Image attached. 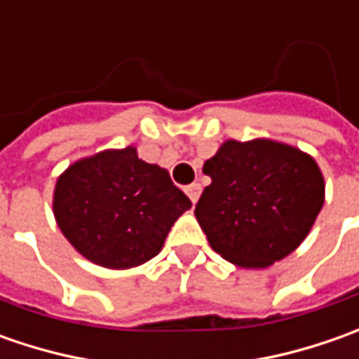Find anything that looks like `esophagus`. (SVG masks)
Returning <instances> with one entry per match:
<instances>
[{"mask_svg":"<svg viewBox=\"0 0 359 359\" xmlns=\"http://www.w3.org/2000/svg\"><path fill=\"white\" fill-rule=\"evenodd\" d=\"M186 194L189 196L191 203H198V200H200V194H201V186L200 184H191V186L186 187Z\"/></svg>","mask_w":359,"mask_h":359,"instance_id":"1","label":"esophagus"}]
</instances>
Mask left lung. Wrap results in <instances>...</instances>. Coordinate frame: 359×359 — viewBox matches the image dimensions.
I'll return each mask as SVG.
<instances>
[{"label": "left lung", "mask_w": 359, "mask_h": 359, "mask_svg": "<svg viewBox=\"0 0 359 359\" xmlns=\"http://www.w3.org/2000/svg\"><path fill=\"white\" fill-rule=\"evenodd\" d=\"M212 184L196 205L210 245L241 268H268L310 233L324 205L311 156L271 140H228L203 163Z\"/></svg>", "instance_id": "left-lung-1"}]
</instances>
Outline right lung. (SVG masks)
I'll use <instances>...</instances> for the list:
<instances>
[{"instance_id": "right-lung-1", "label": "right lung", "mask_w": 359, "mask_h": 359, "mask_svg": "<svg viewBox=\"0 0 359 359\" xmlns=\"http://www.w3.org/2000/svg\"><path fill=\"white\" fill-rule=\"evenodd\" d=\"M191 208L168 170L135 147L107 149L72 163L53 191V215L67 241L109 269L142 266L159 254L175 219Z\"/></svg>"}]
</instances>
